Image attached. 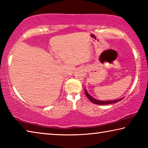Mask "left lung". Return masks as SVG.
<instances>
[{
	"label": "left lung",
	"instance_id": "left-lung-1",
	"mask_svg": "<svg viewBox=\"0 0 148 148\" xmlns=\"http://www.w3.org/2000/svg\"><path fill=\"white\" fill-rule=\"evenodd\" d=\"M84 92H85V94H86V97L88 98L89 100L91 101L92 103H94V104H96V105H108V104H112V103H115L116 102H118V101H120L123 99V98H120V99H116V100H112V101H101V100H98L97 99H95L94 97H92L91 95H90L88 93L87 90L86 89H84Z\"/></svg>",
	"mask_w": 148,
	"mask_h": 148
}]
</instances>
